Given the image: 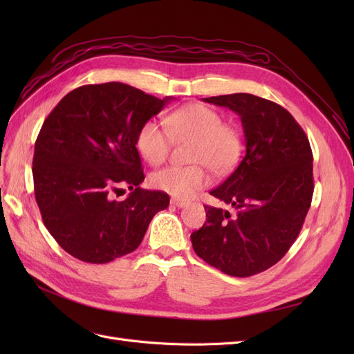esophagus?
<instances>
[{"mask_svg":"<svg viewBox=\"0 0 354 354\" xmlns=\"http://www.w3.org/2000/svg\"><path fill=\"white\" fill-rule=\"evenodd\" d=\"M171 203H173L174 207H177V208H183V207H186L189 202H186V201H181V199H171Z\"/></svg>","mask_w":354,"mask_h":354,"instance_id":"34e87169","label":"esophagus"}]
</instances>
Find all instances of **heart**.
<instances>
[{
	"label": "heart",
	"mask_w": 354,
	"mask_h": 354,
	"mask_svg": "<svg viewBox=\"0 0 354 354\" xmlns=\"http://www.w3.org/2000/svg\"><path fill=\"white\" fill-rule=\"evenodd\" d=\"M165 125L155 120L143 122L136 134V147L152 165L162 164L169 155L173 138L194 140V165H171L156 171L151 183L155 189L178 198L190 199L208 186L205 164L216 173H226L236 165L242 153V137L236 127L223 122V116L209 106L190 103L169 113Z\"/></svg>",
	"instance_id": "b5f03b06"
}]
</instances>
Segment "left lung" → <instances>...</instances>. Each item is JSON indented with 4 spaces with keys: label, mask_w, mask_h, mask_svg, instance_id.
<instances>
[{
    "label": "left lung",
    "mask_w": 354,
    "mask_h": 354,
    "mask_svg": "<svg viewBox=\"0 0 354 354\" xmlns=\"http://www.w3.org/2000/svg\"><path fill=\"white\" fill-rule=\"evenodd\" d=\"M241 116L246 153L209 194L236 214L205 205L190 234L198 257L229 276L270 269L295 242L312 205L313 153L299 124L281 104L248 93L203 99Z\"/></svg>",
    "instance_id": "1"
}]
</instances>
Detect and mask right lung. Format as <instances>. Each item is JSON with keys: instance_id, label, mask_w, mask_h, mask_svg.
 Returning <instances> with one entry per match:
<instances>
[{"instance_id": "add662e5", "label": "right lung", "mask_w": 354, "mask_h": 354, "mask_svg": "<svg viewBox=\"0 0 354 354\" xmlns=\"http://www.w3.org/2000/svg\"><path fill=\"white\" fill-rule=\"evenodd\" d=\"M160 100L122 82L82 85L46 118L32 160L34 190L44 226L75 259L104 264L142 243L169 196L145 190L138 128L162 111ZM127 185L125 200L113 195Z\"/></svg>"}]
</instances>
